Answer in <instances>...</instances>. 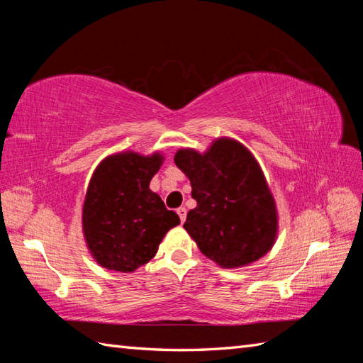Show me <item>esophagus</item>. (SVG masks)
<instances>
[{
	"instance_id": "34e87169",
	"label": "esophagus",
	"mask_w": 363,
	"mask_h": 363,
	"mask_svg": "<svg viewBox=\"0 0 363 363\" xmlns=\"http://www.w3.org/2000/svg\"><path fill=\"white\" fill-rule=\"evenodd\" d=\"M176 212H177V215H179L181 223L186 221V218H187V209H186V207H179V209H177Z\"/></svg>"
}]
</instances>
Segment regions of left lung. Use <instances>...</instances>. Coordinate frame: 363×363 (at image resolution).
Masks as SVG:
<instances>
[{
  "instance_id": "obj_1",
  "label": "left lung",
  "mask_w": 363,
  "mask_h": 363,
  "mask_svg": "<svg viewBox=\"0 0 363 363\" xmlns=\"http://www.w3.org/2000/svg\"><path fill=\"white\" fill-rule=\"evenodd\" d=\"M174 164L187 174L196 201L184 228L204 256L235 268L272 250L277 233L274 199L243 145L218 138L204 154L179 150Z\"/></svg>"
}]
</instances>
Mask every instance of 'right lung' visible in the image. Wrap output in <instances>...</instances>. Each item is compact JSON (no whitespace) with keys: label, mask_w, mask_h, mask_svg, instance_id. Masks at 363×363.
<instances>
[{"label":"right lung","mask_w":363,"mask_h":363,"mask_svg":"<svg viewBox=\"0 0 363 363\" xmlns=\"http://www.w3.org/2000/svg\"><path fill=\"white\" fill-rule=\"evenodd\" d=\"M160 154L121 152L95 169L84 201L82 229L99 265L130 273L150 262L179 217L150 190L159 172Z\"/></svg>","instance_id":"add662e5"}]
</instances>
